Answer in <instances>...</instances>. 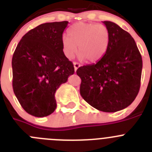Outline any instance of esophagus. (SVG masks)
<instances>
[{
  "label": "esophagus",
  "mask_w": 152,
  "mask_h": 152,
  "mask_svg": "<svg viewBox=\"0 0 152 152\" xmlns=\"http://www.w3.org/2000/svg\"><path fill=\"white\" fill-rule=\"evenodd\" d=\"M73 64H74V67H75V72H76V71L77 70V68H78L79 67H80V64L77 62H74Z\"/></svg>",
  "instance_id": "obj_1"
}]
</instances>
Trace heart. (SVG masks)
<instances>
[{
    "label": "heart",
    "instance_id": "obj_1",
    "mask_svg": "<svg viewBox=\"0 0 152 152\" xmlns=\"http://www.w3.org/2000/svg\"><path fill=\"white\" fill-rule=\"evenodd\" d=\"M68 36L61 39L64 56L72 58L78 49L80 58L91 63L100 61L105 56L110 41L109 29L103 24L77 23L69 28Z\"/></svg>",
    "mask_w": 152,
    "mask_h": 152
}]
</instances>
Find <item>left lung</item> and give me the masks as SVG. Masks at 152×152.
I'll return each instance as SVG.
<instances>
[{
    "instance_id": "8db88e82",
    "label": "left lung",
    "mask_w": 152,
    "mask_h": 152,
    "mask_svg": "<svg viewBox=\"0 0 152 152\" xmlns=\"http://www.w3.org/2000/svg\"><path fill=\"white\" fill-rule=\"evenodd\" d=\"M110 34L105 56L96 64L81 66L80 93L100 111L113 113L126 108L139 91L142 56L131 35L115 23L103 21Z\"/></svg>"
}]
</instances>
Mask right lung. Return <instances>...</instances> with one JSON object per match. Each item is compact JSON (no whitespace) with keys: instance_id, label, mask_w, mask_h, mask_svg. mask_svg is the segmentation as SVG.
<instances>
[{"instance_id":"add662e5","label":"right lung","mask_w":152,"mask_h":152,"mask_svg":"<svg viewBox=\"0 0 152 152\" xmlns=\"http://www.w3.org/2000/svg\"><path fill=\"white\" fill-rule=\"evenodd\" d=\"M68 21L45 23L24 35L12 58L13 89L24 110L44 117L56 108L55 94L75 73L64 56L62 34Z\"/></svg>"}]
</instances>
